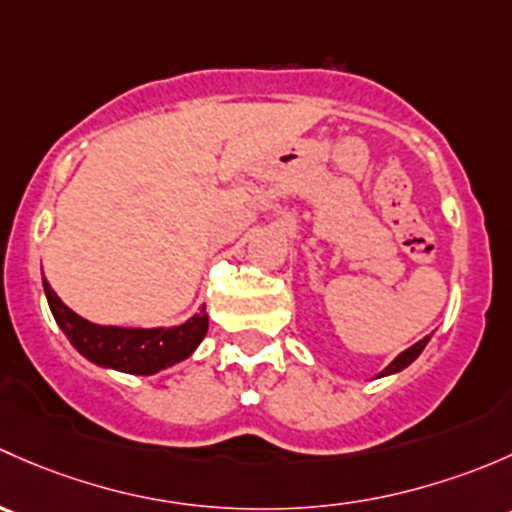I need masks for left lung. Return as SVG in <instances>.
<instances>
[{
  "mask_svg": "<svg viewBox=\"0 0 512 512\" xmlns=\"http://www.w3.org/2000/svg\"><path fill=\"white\" fill-rule=\"evenodd\" d=\"M429 340H431V335H426V337H421L419 342H414L412 347H407V350H404V352H399V355L394 357V360L389 362V365L384 367V370L379 372L377 377H387V374H397V372L407 370V367L412 365V362L416 360V357H419L421 352H424V347L429 345Z\"/></svg>",
  "mask_w": 512,
  "mask_h": 512,
  "instance_id": "8db88e82",
  "label": "left lung"
}]
</instances>
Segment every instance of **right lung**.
Instances as JSON below:
<instances>
[{
    "instance_id": "obj_1",
    "label": "right lung",
    "mask_w": 512,
    "mask_h": 512,
    "mask_svg": "<svg viewBox=\"0 0 512 512\" xmlns=\"http://www.w3.org/2000/svg\"><path fill=\"white\" fill-rule=\"evenodd\" d=\"M44 293L54 320L73 347L93 365L125 374H157L187 360L209 330L207 310L179 325L162 328H120L98 325L73 313L44 278Z\"/></svg>"
}]
</instances>
